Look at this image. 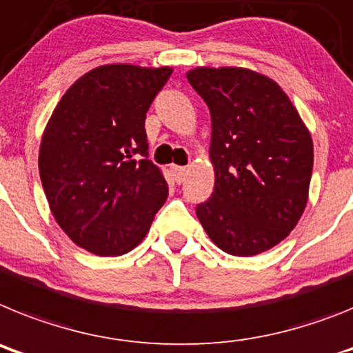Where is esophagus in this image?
<instances>
[{
  "instance_id": "esophagus-1",
  "label": "esophagus",
  "mask_w": 353,
  "mask_h": 353,
  "mask_svg": "<svg viewBox=\"0 0 353 353\" xmlns=\"http://www.w3.org/2000/svg\"><path fill=\"white\" fill-rule=\"evenodd\" d=\"M186 172H188V170H186V167H177V165H176V167H172L174 179H176L177 185H181V183H185Z\"/></svg>"
}]
</instances>
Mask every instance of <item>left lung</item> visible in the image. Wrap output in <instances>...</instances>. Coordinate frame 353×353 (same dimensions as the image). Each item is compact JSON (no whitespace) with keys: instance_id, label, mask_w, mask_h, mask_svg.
<instances>
[{"instance_id":"8db88e82","label":"left lung","mask_w":353,"mask_h":353,"mask_svg":"<svg viewBox=\"0 0 353 353\" xmlns=\"http://www.w3.org/2000/svg\"><path fill=\"white\" fill-rule=\"evenodd\" d=\"M190 85L211 113L214 188L195 211L219 249L249 257L286 238L304 213L311 133L286 92L243 67H197Z\"/></svg>"}]
</instances>
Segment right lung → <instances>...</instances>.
Returning <instances> with one entry per match:
<instances>
[{
    "label": "right lung",
    "instance_id": "1",
    "mask_svg": "<svg viewBox=\"0 0 353 353\" xmlns=\"http://www.w3.org/2000/svg\"><path fill=\"white\" fill-rule=\"evenodd\" d=\"M170 67L110 63L70 85L39 151L44 194L62 231L96 256L134 249L168 185L149 158L145 113Z\"/></svg>",
    "mask_w": 353,
    "mask_h": 353
}]
</instances>
